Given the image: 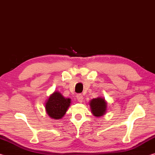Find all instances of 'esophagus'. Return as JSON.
I'll use <instances>...</instances> for the list:
<instances>
[{
	"instance_id": "34e87169",
	"label": "esophagus",
	"mask_w": 155,
	"mask_h": 155,
	"mask_svg": "<svg viewBox=\"0 0 155 155\" xmlns=\"http://www.w3.org/2000/svg\"><path fill=\"white\" fill-rule=\"evenodd\" d=\"M77 100H78V102H80V103H82L83 101V96L82 94H77Z\"/></svg>"
}]
</instances>
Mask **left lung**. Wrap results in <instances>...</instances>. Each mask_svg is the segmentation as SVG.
I'll return each mask as SVG.
<instances>
[{
	"instance_id": "1",
	"label": "left lung",
	"mask_w": 155,
	"mask_h": 155,
	"mask_svg": "<svg viewBox=\"0 0 155 155\" xmlns=\"http://www.w3.org/2000/svg\"><path fill=\"white\" fill-rule=\"evenodd\" d=\"M91 111L96 117H101L106 113L107 102L104 98L98 97L91 100L90 103Z\"/></svg>"
}]
</instances>
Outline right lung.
Instances as JSON below:
<instances>
[{
	"label": "right lung",
	"instance_id": "1",
	"mask_svg": "<svg viewBox=\"0 0 155 155\" xmlns=\"http://www.w3.org/2000/svg\"><path fill=\"white\" fill-rule=\"evenodd\" d=\"M70 103L71 99L65 98L59 91H54L46 101L45 109L51 118L59 120L64 116Z\"/></svg>",
	"mask_w": 155,
	"mask_h": 155
}]
</instances>
